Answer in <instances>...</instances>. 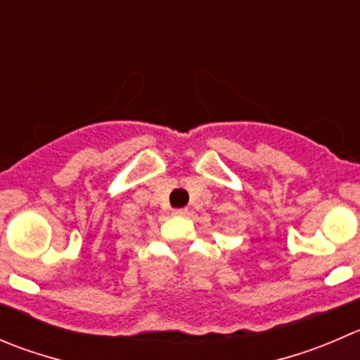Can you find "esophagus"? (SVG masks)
Returning a JSON list of instances; mask_svg holds the SVG:
<instances>
[{
    "label": "esophagus",
    "instance_id": "34e87169",
    "mask_svg": "<svg viewBox=\"0 0 360 360\" xmlns=\"http://www.w3.org/2000/svg\"><path fill=\"white\" fill-rule=\"evenodd\" d=\"M174 214H176V216H188V214H190V211H188L186 207H184V209H174Z\"/></svg>",
    "mask_w": 360,
    "mask_h": 360
}]
</instances>
